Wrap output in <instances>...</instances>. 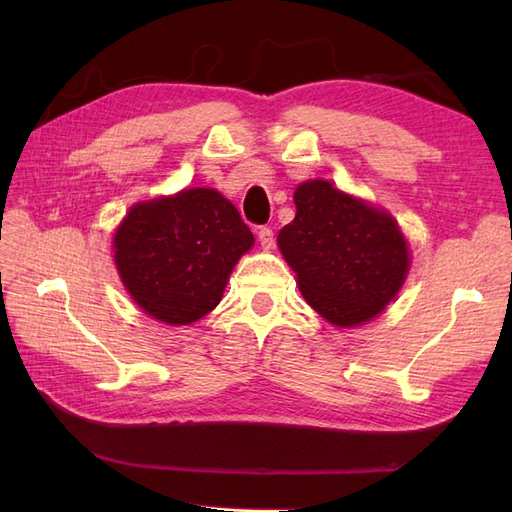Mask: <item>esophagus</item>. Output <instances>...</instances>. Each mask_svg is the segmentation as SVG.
Here are the masks:
<instances>
[{
    "instance_id": "1",
    "label": "esophagus",
    "mask_w": 512,
    "mask_h": 512,
    "mask_svg": "<svg viewBox=\"0 0 512 512\" xmlns=\"http://www.w3.org/2000/svg\"><path fill=\"white\" fill-rule=\"evenodd\" d=\"M258 241H260V245H262V250H271V247L275 245L273 230H271L269 226L258 228Z\"/></svg>"
}]
</instances>
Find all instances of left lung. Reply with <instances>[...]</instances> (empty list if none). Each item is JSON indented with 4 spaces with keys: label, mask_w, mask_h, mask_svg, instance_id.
<instances>
[{
    "label": "left lung",
    "mask_w": 512,
    "mask_h": 512,
    "mask_svg": "<svg viewBox=\"0 0 512 512\" xmlns=\"http://www.w3.org/2000/svg\"><path fill=\"white\" fill-rule=\"evenodd\" d=\"M294 205L297 215L277 245L305 301L335 327L376 318L410 269L408 243L393 215L324 179L301 183Z\"/></svg>",
    "instance_id": "left-lung-1"
}]
</instances>
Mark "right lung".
<instances>
[{
  "label": "right lung",
  "mask_w": 512,
  "mask_h": 512,
  "mask_svg": "<svg viewBox=\"0 0 512 512\" xmlns=\"http://www.w3.org/2000/svg\"><path fill=\"white\" fill-rule=\"evenodd\" d=\"M252 245L237 207L211 188L136 203L113 237L123 286L147 316L166 324H192L215 309Z\"/></svg>",
  "instance_id": "add662e5"
}]
</instances>
